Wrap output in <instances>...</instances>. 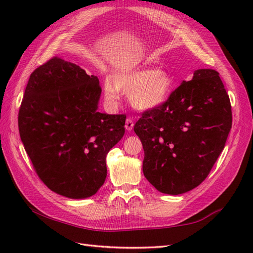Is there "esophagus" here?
Returning a JSON list of instances; mask_svg holds the SVG:
<instances>
[{
    "label": "esophagus",
    "instance_id": "esophagus-1",
    "mask_svg": "<svg viewBox=\"0 0 253 253\" xmlns=\"http://www.w3.org/2000/svg\"><path fill=\"white\" fill-rule=\"evenodd\" d=\"M126 131H132L133 129V126H134V121H133V119H131V118H126Z\"/></svg>",
    "mask_w": 253,
    "mask_h": 253
}]
</instances>
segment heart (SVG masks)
<instances>
[{
	"label": "heart",
	"mask_w": 253,
	"mask_h": 253,
	"mask_svg": "<svg viewBox=\"0 0 253 253\" xmlns=\"http://www.w3.org/2000/svg\"><path fill=\"white\" fill-rule=\"evenodd\" d=\"M174 87L172 76L162 70L133 68L111 74L104 82V98L110 104L119 100V91L128 93L129 102L138 110H152L162 105Z\"/></svg>",
	"instance_id": "1"
}]
</instances>
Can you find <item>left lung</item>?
Segmentation results:
<instances>
[{"label": "left lung", "mask_w": 253, "mask_h": 253, "mask_svg": "<svg viewBox=\"0 0 253 253\" xmlns=\"http://www.w3.org/2000/svg\"><path fill=\"white\" fill-rule=\"evenodd\" d=\"M232 126L230 99L218 73L197 70L168 100L142 113L134 131L142 171L159 192L178 195L200 186L215 164Z\"/></svg>", "instance_id": "obj_1"}]
</instances>
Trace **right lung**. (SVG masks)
I'll return each instance as SVG.
<instances>
[{
    "label": "right lung",
    "instance_id": "add662e5",
    "mask_svg": "<svg viewBox=\"0 0 253 253\" xmlns=\"http://www.w3.org/2000/svg\"><path fill=\"white\" fill-rule=\"evenodd\" d=\"M99 79L58 57L30 75L19 132L40 179L53 192L80 200L106 178L105 158L125 135L126 115L98 111Z\"/></svg>",
    "mask_w": 253,
    "mask_h": 253
}]
</instances>
